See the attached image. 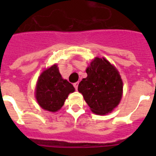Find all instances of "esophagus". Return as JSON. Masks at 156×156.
Here are the masks:
<instances>
[{"mask_svg": "<svg viewBox=\"0 0 156 156\" xmlns=\"http://www.w3.org/2000/svg\"><path fill=\"white\" fill-rule=\"evenodd\" d=\"M78 83H79L78 82L74 83H73V86H74V87H75L76 90H77V88H78Z\"/></svg>", "mask_w": 156, "mask_h": 156, "instance_id": "esophagus-1", "label": "esophagus"}]
</instances>
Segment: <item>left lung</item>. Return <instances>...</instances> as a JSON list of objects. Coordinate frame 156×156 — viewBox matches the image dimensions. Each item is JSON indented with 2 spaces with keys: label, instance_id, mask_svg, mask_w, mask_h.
Returning a JSON list of instances; mask_svg holds the SVG:
<instances>
[{
  "label": "left lung",
  "instance_id": "left-lung-1",
  "mask_svg": "<svg viewBox=\"0 0 156 156\" xmlns=\"http://www.w3.org/2000/svg\"><path fill=\"white\" fill-rule=\"evenodd\" d=\"M86 72L87 77L80 83L78 90L94 113H108L122 98V81L119 72L104 58L94 59Z\"/></svg>",
  "mask_w": 156,
  "mask_h": 156
}]
</instances>
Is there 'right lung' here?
I'll use <instances>...</instances> for the list:
<instances>
[{"instance_id":"obj_1","label":"right lung","mask_w":156,"mask_h":156,"mask_svg":"<svg viewBox=\"0 0 156 156\" xmlns=\"http://www.w3.org/2000/svg\"><path fill=\"white\" fill-rule=\"evenodd\" d=\"M75 88L63 80L56 65L45 70L40 76L36 87V98L41 108L50 112L59 110L65 100Z\"/></svg>"}]
</instances>
